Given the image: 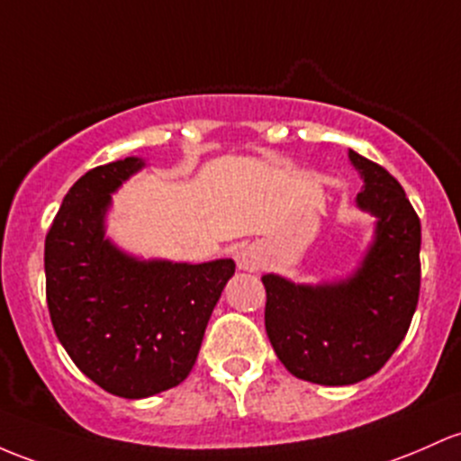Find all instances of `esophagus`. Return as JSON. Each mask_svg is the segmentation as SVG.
Masks as SVG:
<instances>
[{
	"label": "esophagus",
	"mask_w": 461,
	"mask_h": 461,
	"mask_svg": "<svg viewBox=\"0 0 461 461\" xmlns=\"http://www.w3.org/2000/svg\"><path fill=\"white\" fill-rule=\"evenodd\" d=\"M236 262H239V269L242 271L260 269V256H258L254 247H242L239 254H236Z\"/></svg>",
	"instance_id": "esophagus-1"
}]
</instances>
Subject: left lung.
Wrapping results in <instances>:
<instances>
[{
	"label": "left lung",
	"instance_id": "left-lung-1",
	"mask_svg": "<svg viewBox=\"0 0 461 461\" xmlns=\"http://www.w3.org/2000/svg\"><path fill=\"white\" fill-rule=\"evenodd\" d=\"M363 176L357 205L376 216L361 267L332 285L262 277L265 328L293 376L352 385L381 370L407 335L420 295V219L402 185L383 166L350 150Z\"/></svg>",
	"mask_w": 461,
	"mask_h": 461
}]
</instances>
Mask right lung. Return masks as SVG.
Returning a JSON list of instances; mask_svg holds the SVG:
<instances>
[{
	"label": "right lung",
	"instance_id": "add662e5",
	"mask_svg": "<svg viewBox=\"0 0 461 461\" xmlns=\"http://www.w3.org/2000/svg\"><path fill=\"white\" fill-rule=\"evenodd\" d=\"M144 168L126 157L85 173L45 236V295L65 352L85 376L122 398L185 381L234 260H138L104 239L111 194Z\"/></svg>",
	"mask_w": 461,
	"mask_h": 461
}]
</instances>
